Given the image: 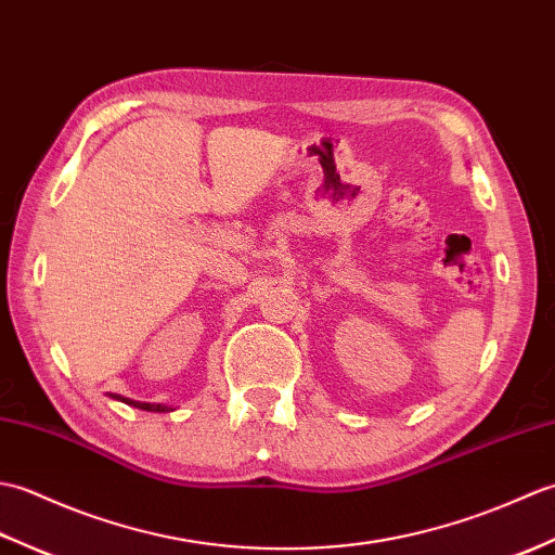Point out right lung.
Returning <instances> with one entry per match:
<instances>
[{
  "label": "right lung",
  "instance_id": "obj_1",
  "mask_svg": "<svg viewBox=\"0 0 555 555\" xmlns=\"http://www.w3.org/2000/svg\"><path fill=\"white\" fill-rule=\"evenodd\" d=\"M109 396H112V398H116V400H121V403H126V405H133V408L147 410V412H169V410H173L171 405H164V403H140V400L124 398V396H119V393H109Z\"/></svg>",
  "mask_w": 555,
  "mask_h": 555
}]
</instances>
